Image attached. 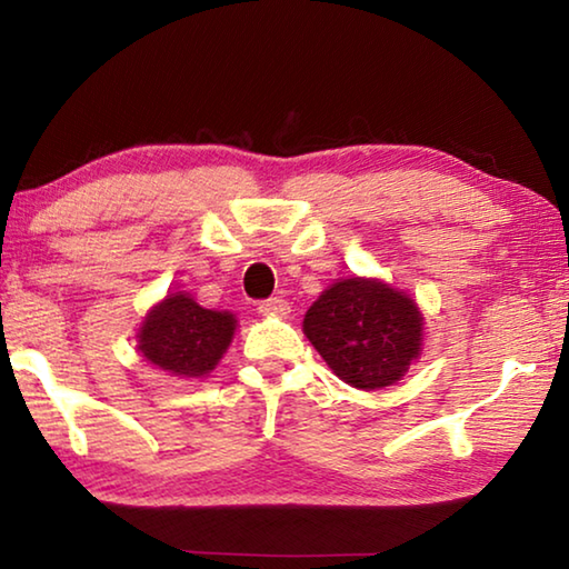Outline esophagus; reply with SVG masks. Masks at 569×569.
<instances>
[{
	"label": "esophagus",
	"mask_w": 569,
	"mask_h": 569,
	"mask_svg": "<svg viewBox=\"0 0 569 569\" xmlns=\"http://www.w3.org/2000/svg\"><path fill=\"white\" fill-rule=\"evenodd\" d=\"M288 311H291V306H288V301L281 296L268 298V301L258 303V313L263 316H278V319H283V316H288Z\"/></svg>",
	"instance_id": "1"
}]
</instances>
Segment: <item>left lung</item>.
Here are the masks:
<instances>
[{"mask_svg": "<svg viewBox=\"0 0 569 569\" xmlns=\"http://www.w3.org/2000/svg\"><path fill=\"white\" fill-rule=\"evenodd\" d=\"M303 333L353 389L373 391L403 379L423 349V313L407 291L381 278H339L303 316Z\"/></svg>", "mask_w": 569, "mask_h": 569, "instance_id": "left-lung-1", "label": "left lung"}]
</instances>
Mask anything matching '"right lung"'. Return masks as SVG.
Masks as SVG:
<instances>
[{"instance_id": "1", "label": "right lung", "mask_w": 569, "mask_h": 569, "mask_svg": "<svg viewBox=\"0 0 569 569\" xmlns=\"http://www.w3.org/2000/svg\"><path fill=\"white\" fill-rule=\"evenodd\" d=\"M238 329L236 313L203 308L186 291H172L150 308L138 329V351L178 379H206Z\"/></svg>"}]
</instances>
